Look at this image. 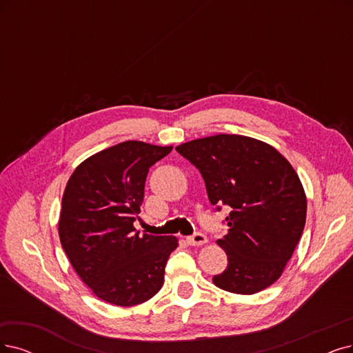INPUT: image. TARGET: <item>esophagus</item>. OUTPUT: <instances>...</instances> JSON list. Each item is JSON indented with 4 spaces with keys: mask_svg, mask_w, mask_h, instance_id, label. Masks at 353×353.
I'll list each match as a JSON object with an SVG mask.
<instances>
[{
    "mask_svg": "<svg viewBox=\"0 0 353 353\" xmlns=\"http://www.w3.org/2000/svg\"><path fill=\"white\" fill-rule=\"evenodd\" d=\"M188 243L190 245H202V244L208 243V239H206L205 234H202V232H194L193 236L188 237Z\"/></svg>",
    "mask_w": 353,
    "mask_h": 353,
    "instance_id": "1",
    "label": "esophagus"
}]
</instances>
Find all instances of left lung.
Instances as JSON below:
<instances>
[{
    "instance_id": "1",
    "label": "left lung",
    "mask_w": 353,
    "mask_h": 353,
    "mask_svg": "<svg viewBox=\"0 0 353 353\" xmlns=\"http://www.w3.org/2000/svg\"><path fill=\"white\" fill-rule=\"evenodd\" d=\"M176 151L199 170L216 211L231 208L228 232L216 241L228 266L214 283L250 295L276 282L307 215L304 188L290 161L266 142L228 134L181 143Z\"/></svg>"
}]
</instances>
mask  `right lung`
I'll return each mask as SVG.
<instances>
[{
	"instance_id": "obj_1",
	"label": "right lung",
	"mask_w": 353,
	"mask_h": 353,
	"mask_svg": "<svg viewBox=\"0 0 353 353\" xmlns=\"http://www.w3.org/2000/svg\"><path fill=\"white\" fill-rule=\"evenodd\" d=\"M173 150L125 141L88 157L62 196L59 240L78 276L106 303L132 307L161 290L172 236H150L134 223L148 170Z\"/></svg>"
}]
</instances>
